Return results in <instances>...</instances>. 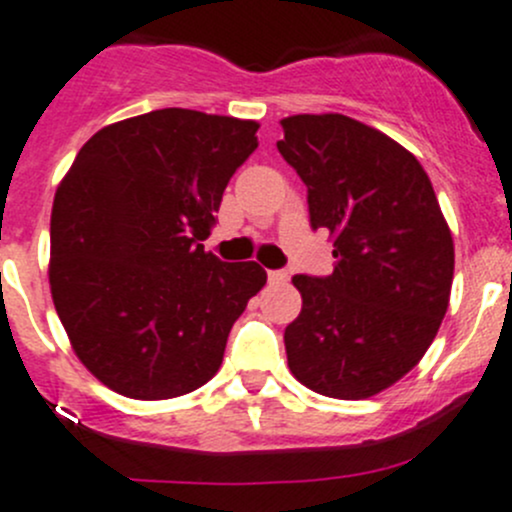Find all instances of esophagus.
<instances>
[{
  "label": "esophagus",
  "instance_id": "1",
  "mask_svg": "<svg viewBox=\"0 0 512 512\" xmlns=\"http://www.w3.org/2000/svg\"><path fill=\"white\" fill-rule=\"evenodd\" d=\"M267 280H270L272 285H287V282H289V272H285V270H270V272H267Z\"/></svg>",
  "mask_w": 512,
  "mask_h": 512
}]
</instances>
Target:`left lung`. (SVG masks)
Here are the masks:
<instances>
[{
    "label": "left lung",
    "instance_id": "8db88e82",
    "mask_svg": "<svg viewBox=\"0 0 512 512\" xmlns=\"http://www.w3.org/2000/svg\"><path fill=\"white\" fill-rule=\"evenodd\" d=\"M277 151L327 227L329 277L294 275L302 312L285 329L289 371L329 399L376 396L436 339L453 285V237L414 153L342 113L282 118Z\"/></svg>",
    "mask_w": 512,
    "mask_h": 512
}]
</instances>
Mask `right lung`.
Returning a JSON list of instances; mask_svg holds the SVG:
<instances>
[{
  "instance_id": "obj_1",
  "label": "right lung",
  "mask_w": 512,
  "mask_h": 512,
  "mask_svg": "<svg viewBox=\"0 0 512 512\" xmlns=\"http://www.w3.org/2000/svg\"><path fill=\"white\" fill-rule=\"evenodd\" d=\"M257 121L160 108L94 133L51 208L49 285L81 364L128 399L208 384L227 334L267 282L203 240Z\"/></svg>"
}]
</instances>
